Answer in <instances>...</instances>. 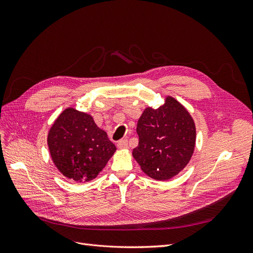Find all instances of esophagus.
Instances as JSON below:
<instances>
[{"instance_id": "1", "label": "esophagus", "mask_w": 253, "mask_h": 253, "mask_svg": "<svg viewBox=\"0 0 253 253\" xmlns=\"http://www.w3.org/2000/svg\"><path fill=\"white\" fill-rule=\"evenodd\" d=\"M117 147H118V149H127L128 148L127 140H126V139L119 140L118 143H117Z\"/></svg>"}]
</instances>
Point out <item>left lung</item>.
<instances>
[{"instance_id":"1","label":"left lung","mask_w":253,"mask_h":253,"mask_svg":"<svg viewBox=\"0 0 253 253\" xmlns=\"http://www.w3.org/2000/svg\"><path fill=\"white\" fill-rule=\"evenodd\" d=\"M136 131L139 143L133 150V157L152 178H172L192 157L196 139L194 121L189 112L170 96L158 109L143 111Z\"/></svg>"}]
</instances>
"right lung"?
Instances as JSON below:
<instances>
[{
    "instance_id": "right-lung-1",
    "label": "right lung",
    "mask_w": 253,
    "mask_h": 253,
    "mask_svg": "<svg viewBox=\"0 0 253 253\" xmlns=\"http://www.w3.org/2000/svg\"><path fill=\"white\" fill-rule=\"evenodd\" d=\"M47 143L58 170L79 182L94 179L116 151L90 115L72 108L64 110L53 122Z\"/></svg>"
}]
</instances>
